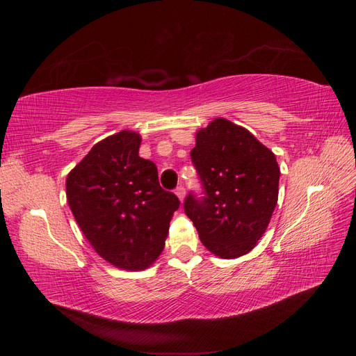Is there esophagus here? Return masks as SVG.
Returning a JSON list of instances; mask_svg holds the SVG:
<instances>
[{"label": "esophagus", "mask_w": 356, "mask_h": 356, "mask_svg": "<svg viewBox=\"0 0 356 356\" xmlns=\"http://www.w3.org/2000/svg\"><path fill=\"white\" fill-rule=\"evenodd\" d=\"M175 195L178 196V199H179L181 202H184V197H186V188L182 187V186L177 187V190H175Z\"/></svg>", "instance_id": "obj_1"}]
</instances>
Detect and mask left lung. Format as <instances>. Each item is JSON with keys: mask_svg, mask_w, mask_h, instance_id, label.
<instances>
[{"mask_svg": "<svg viewBox=\"0 0 356 356\" xmlns=\"http://www.w3.org/2000/svg\"><path fill=\"white\" fill-rule=\"evenodd\" d=\"M191 160L204 197L188 195L184 211L202 243L225 260L248 254L277 203L281 170L272 149L245 127L218 117L196 134Z\"/></svg>", "mask_w": 356, "mask_h": 356, "instance_id": "obj_1", "label": "left lung"}]
</instances>
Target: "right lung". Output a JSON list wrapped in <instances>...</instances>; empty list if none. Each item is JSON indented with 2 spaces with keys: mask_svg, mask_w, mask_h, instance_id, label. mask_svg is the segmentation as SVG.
Here are the masks:
<instances>
[{
  "mask_svg": "<svg viewBox=\"0 0 356 356\" xmlns=\"http://www.w3.org/2000/svg\"><path fill=\"white\" fill-rule=\"evenodd\" d=\"M141 135L102 139L67 177V199L86 239L105 261L144 270L165 248L179 200L159 184L157 168L139 157Z\"/></svg>",
  "mask_w": 356,
  "mask_h": 356,
  "instance_id": "add662e5",
  "label": "right lung"
}]
</instances>
